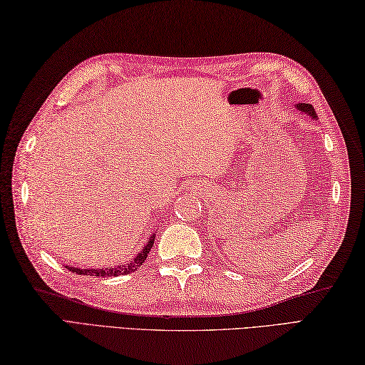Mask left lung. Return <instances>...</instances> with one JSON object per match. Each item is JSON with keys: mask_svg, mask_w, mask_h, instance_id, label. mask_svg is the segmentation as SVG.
Listing matches in <instances>:
<instances>
[{"mask_svg": "<svg viewBox=\"0 0 365 365\" xmlns=\"http://www.w3.org/2000/svg\"><path fill=\"white\" fill-rule=\"evenodd\" d=\"M294 106H297L298 111L304 113V114H307V115H311L312 119H317V114H315V111H314V106H312V105H309V103H297Z\"/></svg>", "mask_w": 365, "mask_h": 365, "instance_id": "left-lung-1", "label": "left lung"}]
</instances>
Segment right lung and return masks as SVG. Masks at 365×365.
Returning a JSON list of instances; mask_svg holds the SVG:
<instances>
[{
    "label": "right lung",
    "mask_w": 365,
    "mask_h": 365,
    "mask_svg": "<svg viewBox=\"0 0 365 365\" xmlns=\"http://www.w3.org/2000/svg\"><path fill=\"white\" fill-rule=\"evenodd\" d=\"M155 242V235H150L149 240H147V243L144 245V247L133 260H130L128 263H123V265H118L114 268H88V269H81V268H76V267H66L72 271V273L76 274H86V276H119V274H130L133 273L135 269H138L139 267L143 265L144 260L147 259V254L150 252V247L153 246Z\"/></svg>",
    "instance_id": "right-lung-1"
}]
</instances>
